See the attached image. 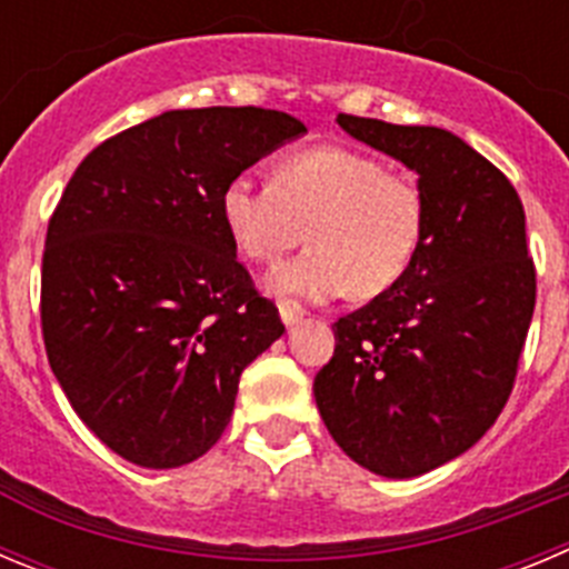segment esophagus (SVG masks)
I'll use <instances>...</instances> for the list:
<instances>
[{
	"instance_id": "34e87169",
	"label": "esophagus",
	"mask_w": 569,
	"mask_h": 569,
	"mask_svg": "<svg viewBox=\"0 0 569 569\" xmlns=\"http://www.w3.org/2000/svg\"><path fill=\"white\" fill-rule=\"evenodd\" d=\"M279 316H281V321H284V325L293 327L296 321L305 319V307H301L299 301H293V299H284V301H279Z\"/></svg>"
}]
</instances>
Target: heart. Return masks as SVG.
<instances>
[{
    "label": "heart",
    "mask_w": 569,
    "mask_h": 569,
    "mask_svg": "<svg viewBox=\"0 0 569 569\" xmlns=\"http://www.w3.org/2000/svg\"><path fill=\"white\" fill-rule=\"evenodd\" d=\"M222 222L253 262L273 264L305 239L310 248L270 276V290L312 301H369L392 290L426 231L423 191L372 154L310 146L276 160L270 182L239 174L220 194Z\"/></svg>",
    "instance_id": "1"
}]
</instances>
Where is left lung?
<instances>
[{
    "mask_svg": "<svg viewBox=\"0 0 569 569\" xmlns=\"http://www.w3.org/2000/svg\"><path fill=\"white\" fill-rule=\"evenodd\" d=\"M336 121L417 171L426 231L403 279L332 325L336 352L312 392L349 460L420 477L466 455L510 398L536 307L525 208L508 177L446 129Z\"/></svg>",
    "mask_w": 569,
    "mask_h": 569,
    "instance_id": "1",
    "label": "left lung"
}]
</instances>
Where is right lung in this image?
Segmentation results:
<instances>
[{"instance_id":"1","label":"right lung","mask_w":569,"mask_h":569,"mask_svg":"<svg viewBox=\"0 0 569 569\" xmlns=\"http://www.w3.org/2000/svg\"><path fill=\"white\" fill-rule=\"evenodd\" d=\"M259 107L171 109L96 146L47 226V361L87 429L143 468L194 462L284 332L237 262L226 182L305 134Z\"/></svg>"}]
</instances>
